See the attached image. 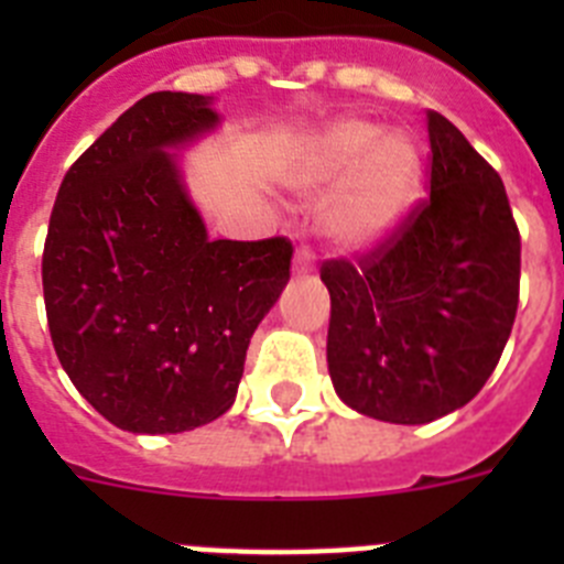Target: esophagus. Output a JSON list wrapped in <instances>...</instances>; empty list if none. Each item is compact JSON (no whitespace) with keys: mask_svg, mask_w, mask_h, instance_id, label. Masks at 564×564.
Here are the masks:
<instances>
[{"mask_svg":"<svg viewBox=\"0 0 564 564\" xmlns=\"http://www.w3.org/2000/svg\"><path fill=\"white\" fill-rule=\"evenodd\" d=\"M293 271H296V273H311L313 271V251L307 246L296 248V257H293Z\"/></svg>","mask_w":564,"mask_h":564,"instance_id":"obj_1","label":"esophagus"}]
</instances>
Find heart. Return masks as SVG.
<instances>
[{
    "label": "heart",
    "instance_id": "obj_1",
    "mask_svg": "<svg viewBox=\"0 0 564 564\" xmlns=\"http://www.w3.org/2000/svg\"><path fill=\"white\" fill-rule=\"evenodd\" d=\"M302 186H338L322 208V231L344 251H367L410 214L421 188V158L406 134H383L378 123L350 118L311 143Z\"/></svg>",
    "mask_w": 564,
    "mask_h": 564
}]
</instances>
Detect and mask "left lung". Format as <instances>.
<instances>
[{"label": "left lung", "instance_id": "obj_1", "mask_svg": "<svg viewBox=\"0 0 564 564\" xmlns=\"http://www.w3.org/2000/svg\"><path fill=\"white\" fill-rule=\"evenodd\" d=\"M430 197L358 259H327V367L347 406L430 423L495 372L520 302V228L500 174L441 112Z\"/></svg>", "mask_w": 564, "mask_h": 564}]
</instances>
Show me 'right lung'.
I'll list each match as a JSON object with an SVG mask.
<instances>
[{
	"label": "right lung",
	"instance_id": "add662e5",
	"mask_svg": "<svg viewBox=\"0 0 564 564\" xmlns=\"http://www.w3.org/2000/svg\"><path fill=\"white\" fill-rule=\"evenodd\" d=\"M217 121L206 96L141 98L67 169L50 214L42 285L56 356L134 435L231 410L253 330L291 279V239H208L188 200L166 149Z\"/></svg>",
	"mask_w": 564,
	"mask_h": 564
}]
</instances>
